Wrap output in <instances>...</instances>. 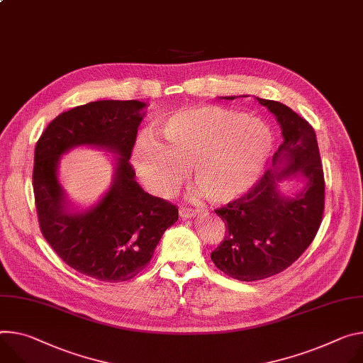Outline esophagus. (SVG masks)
Segmentation results:
<instances>
[{
    "label": "esophagus",
    "mask_w": 363,
    "mask_h": 363,
    "mask_svg": "<svg viewBox=\"0 0 363 363\" xmlns=\"http://www.w3.org/2000/svg\"><path fill=\"white\" fill-rule=\"evenodd\" d=\"M196 214H199V211H195V210H191V208H186V207H181L179 208V216L182 218H192Z\"/></svg>",
    "instance_id": "esophagus-1"
}]
</instances>
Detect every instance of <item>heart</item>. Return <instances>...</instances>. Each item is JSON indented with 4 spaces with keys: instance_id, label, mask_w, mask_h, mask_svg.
I'll return each mask as SVG.
<instances>
[{
    "instance_id": "1",
    "label": "heart",
    "mask_w": 363,
    "mask_h": 363,
    "mask_svg": "<svg viewBox=\"0 0 363 363\" xmlns=\"http://www.w3.org/2000/svg\"><path fill=\"white\" fill-rule=\"evenodd\" d=\"M162 143L139 140L133 164L146 188L172 194L186 167L199 192L213 204L233 203L260 178L274 149V135L260 118L220 106H191L160 120Z\"/></svg>"
}]
</instances>
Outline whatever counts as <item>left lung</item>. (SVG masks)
Returning <instances> with one entry per match:
<instances>
[{"label":"left lung","instance_id":"obj_1","mask_svg":"<svg viewBox=\"0 0 363 363\" xmlns=\"http://www.w3.org/2000/svg\"><path fill=\"white\" fill-rule=\"evenodd\" d=\"M255 98L275 116L284 142L274 155L272 168L255 188L216 210L227 224V235L211 253L220 271L246 282L269 278L292 265L315 238L324 210V177L314 128L282 103ZM292 179H301L303 186L288 196L280 184Z\"/></svg>","mask_w":363,"mask_h":363}]
</instances>
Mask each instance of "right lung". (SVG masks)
<instances>
[{"label": "right lung", "instance_id": "obj_1", "mask_svg": "<svg viewBox=\"0 0 363 363\" xmlns=\"http://www.w3.org/2000/svg\"><path fill=\"white\" fill-rule=\"evenodd\" d=\"M146 107L138 100L75 107L49 123L35 149L33 189L42 233L67 265L98 281L136 277L178 220V208L145 192L128 163ZM75 147L116 155L111 188L86 209L67 199L58 179L61 156Z\"/></svg>", "mask_w": 363, "mask_h": 363}]
</instances>
